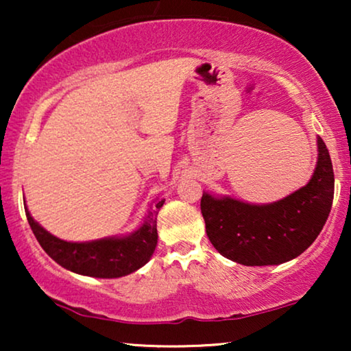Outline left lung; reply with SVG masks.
Returning <instances> with one entry per match:
<instances>
[{"label": "left lung", "instance_id": "8db88e82", "mask_svg": "<svg viewBox=\"0 0 351 351\" xmlns=\"http://www.w3.org/2000/svg\"><path fill=\"white\" fill-rule=\"evenodd\" d=\"M308 184L280 201L252 204L204 191L201 213L213 246L247 267L280 265L299 257L323 230L334 199V171L323 138Z\"/></svg>", "mask_w": 351, "mask_h": 351}]
</instances>
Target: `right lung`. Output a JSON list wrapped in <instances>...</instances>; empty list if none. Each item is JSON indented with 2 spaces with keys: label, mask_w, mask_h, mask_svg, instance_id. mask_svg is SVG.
I'll return each mask as SVG.
<instances>
[{
  "label": "right lung",
  "mask_w": 351,
  "mask_h": 351,
  "mask_svg": "<svg viewBox=\"0 0 351 351\" xmlns=\"http://www.w3.org/2000/svg\"><path fill=\"white\" fill-rule=\"evenodd\" d=\"M165 199H155L137 230L121 237H107L93 241H65L51 234L32 217L25 208L27 220L38 243L47 256L66 270L94 278H119L145 265L158 243L156 215Z\"/></svg>",
  "instance_id": "obj_1"
}]
</instances>
